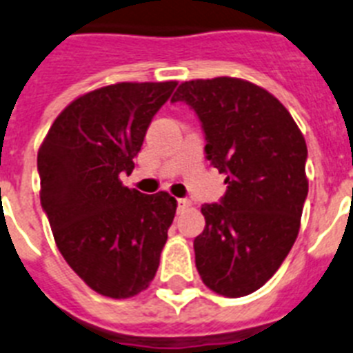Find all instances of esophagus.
Masks as SVG:
<instances>
[{
	"label": "esophagus",
	"instance_id": "esophagus-1",
	"mask_svg": "<svg viewBox=\"0 0 353 353\" xmlns=\"http://www.w3.org/2000/svg\"><path fill=\"white\" fill-rule=\"evenodd\" d=\"M176 203H179V210L188 209V207L191 205V201H189V200H185V198H179V200H176Z\"/></svg>",
	"mask_w": 353,
	"mask_h": 353
}]
</instances>
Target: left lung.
<instances>
[{
    "label": "left lung",
    "instance_id": "left-lung-1",
    "mask_svg": "<svg viewBox=\"0 0 353 353\" xmlns=\"http://www.w3.org/2000/svg\"><path fill=\"white\" fill-rule=\"evenodd\" d=\"M171 101L196 112L210 164L227 174L219 203H205L196 268L214 293L263 288L293 248L309 182L307 144L288 108L266 89L219 77L180 83Z\"/></svg>",
    "mask_w": 353,
    "mask_h": 353
}]
</instances>
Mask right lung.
<instances>
[{
    "label": "right lung",
    "mask_w": 353,
    "mask_h": 353,
    "mask_svg": "<svg viewBox=\"0 0 353 353\" xmlns=\"http://www.w3.org/2000/svg\"><path fill=\"white\" fill-rule=\"evenodd\" d=\"M176 82H121L80 96L59 114L37 153L41 205L65 263L108 298H130L159 268L176 200L143 194L134 171L153 116Z\"/></svg>",
    "instance_id": "1"
}]
</instances>
